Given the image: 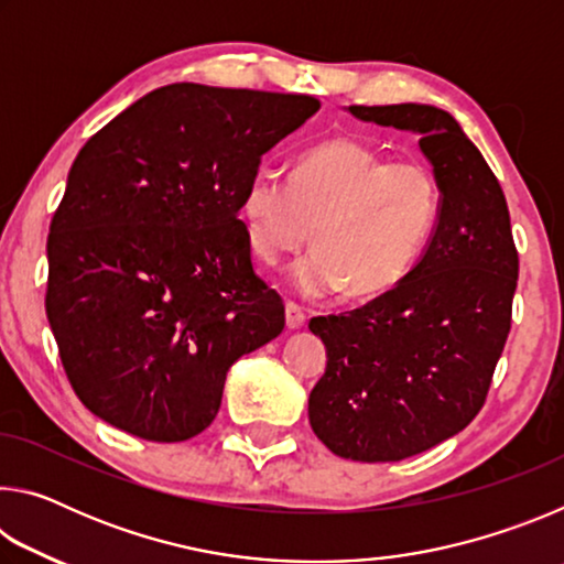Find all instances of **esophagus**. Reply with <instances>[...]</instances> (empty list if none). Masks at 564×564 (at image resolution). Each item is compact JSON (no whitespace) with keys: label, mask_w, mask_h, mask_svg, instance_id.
I'll return each instance as SVG.
<instances>
[{"label":"esophagus","mask_w":564,"mask_h":564,"mask_svg":"<svg viewBox=\"0 0 564 564\" xmlns=\"http://www.w3.org/2000/svg\"><path fill=\"white\" fill-rule=\"evenodd\" d=\"M285 326H289L291 330H299L305 326V313L301 305L285 303Z\"/></svg>","instance_id":"esophagus-1"}]
</instances>
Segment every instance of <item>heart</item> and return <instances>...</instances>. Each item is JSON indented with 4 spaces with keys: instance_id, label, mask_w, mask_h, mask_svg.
Wrapping results in <instances>:
<instances>
[{
    "instance_id": "1",
    "label": "heart",
    "mask_w": 564,
    "mask_h": 564,
    "mask_svg": "<svg viewBox=\"0 0 564 564\" xmlns=\"http://www.w3.org/2000/svg\"><path fill=\"white\" fill-rule=\"evenodd\" d=\"M441 206L425 164L390 161L356 139L308 149L291 178L259 169L241 196L248 243L263 263L301 251L313 228L316 251L291 271V289L308 299L393 291L431 243Z\"/></svg>"
}]
</instances>
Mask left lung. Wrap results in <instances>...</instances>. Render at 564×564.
<instances>
[{
    "label": "left lung",
    "instance_id": "1",
    "mask_svg": "<svg viewBox=\"0 0 564 564\" xmlns=\"http://www.w3.org/2000/svg\"><path fill=\"white\" fill-rule=\"evenodd\" d=\"M346 111L417 133L443 194L431 243L393 291L308 323L328 356L308 398L313 433L346 460L395 463L480 413L510 333L518 251L498 178L451 113L427 104Z\"/></svg>",
    "mask_w": 564,
    "mask_h": 564
}]
</instances>
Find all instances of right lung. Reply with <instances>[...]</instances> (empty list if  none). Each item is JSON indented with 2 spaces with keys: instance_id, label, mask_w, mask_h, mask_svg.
<instances>
[{
  "instance_id": "obj_1",
  "label": "right lung",
  "mask_w": 564,
  "mask_h": 564,
  "mask_svg": "<svg viewBox=\"0 0 564 564\" xmlns=\"http://www.w3.org/2000/svg\"><path fill=\"white\" fill-rule=\"evenodd\" d=\"M318 109L305 94L169 84L74 159L46 241V318L104 423L188 441L214 423L228 368L283 330L238 212L263 154Z\"/></svg>"
}]
</instances>
